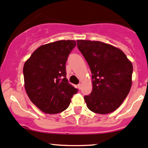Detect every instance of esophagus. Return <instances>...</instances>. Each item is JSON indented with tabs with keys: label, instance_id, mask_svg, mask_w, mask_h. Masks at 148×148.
<instances>
[{
	"label": "esophagus",
	"instance_id": "esophagus-1",
	"mask_svg": "<svg viewBox=\"0 0 148 148\" xmlns=\"http://www.w3.org/2000/svg\"><path fill=\"white\" fill-rule=\"evenodd\" d=\"M77 87H78L79 89H82V84H79L77 85Z\"/></svg>",
	"mask_w": 148,
	"mask_h": 148
}]
</instances>
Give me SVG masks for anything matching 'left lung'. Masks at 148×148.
Returning a JSON list of instances; mask_svg holds the SVG:
<instances>
[{"instance_id":"left-lung-1","label":"left lung","mask_w":148,"mask_h":148,"mask_svg":"<svg viewBox=\"0 0 148 148\" xmlns=\"http://www.w3.org/2000/svg\"><path fill=\"white\" fill-rule=\"evenodd\" d=\"M77 41L92 74V91L84 97L86 106L97 114L112 112L130 90L132 63L122 51L110 44L86 40Z\"/></svg>"}]
</instances>
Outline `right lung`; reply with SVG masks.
<instances>
[{"label": "right lung", "mask_w": 148, "mask_h": 148, "mask_svg": "<svg viewBox=\"0 0 148 148\" xmlns=\"http://www.w3.org/2000/svg\"><path fill=\"white\" fill-rule=\"evenodd\" d=\"M76 45L75 41L62 40L41 46L23 66L28 97L46 114L64 111L78 92L66 78V62Z\"/></svg>", "instance_id": "right-lung-1"}]
</instances>
